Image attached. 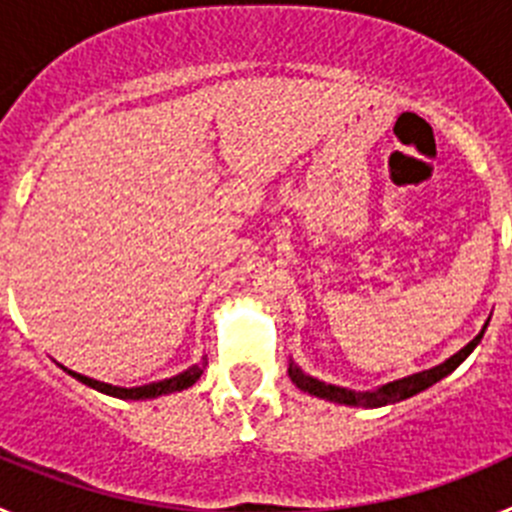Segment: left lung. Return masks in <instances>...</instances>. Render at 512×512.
<instances>
[{
	"mask_svg": "<svg viewBox=\"0 0 512 512\" xmlns=\"http://www.w3.org/2000/svg\"><path fill=\"white\" fill-rule=\"evenodd\" d=\"M485 328H482V333H479L474 341H469L467 346L461 348L459 354L451 356L449 361H443V364L433 366V369H428V372H420V374H413V377H405V379H397V382L384 384V387H379V390H374V392H351V390H343V387H336V384H325L315 377H307L300 366H295V364H289V377H292V382H295L300 390L310 392V395H315V397H323V400L343 402V405H356V408H382V405H392V402L408 400V397L428 390V387H431V384H436L438 379H443L446 374L454 372L456 366H459L461 361L472 354L474 346L482 341V336H485Z\"/></svg>",
	"mask_w": 512,
	"mask_h": 512,
	"instance_id": "obj_1",
	"label": "left lung"
}]
</instances>
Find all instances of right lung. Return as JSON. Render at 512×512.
Returning <instances> with one entry per match:
<instances>
[{"label":"right lung","instance_id":"obj_1","mask_svg":"<svg viewBox=\"0 0 512 512\" xmlns=\"http://www.w3.org/2000/svg\"><path fill=\"white\" fill-rule=\"evenodd\" d=\"M202 369H205V364L192 366V369H187V372L176 374V377H171V379H164V382L143 384V387H130V390H125V387H112V384L97 382V379H89V377H84V374L69 372V369H66V372H69L71 377L79 379V382L94 387V390L104 392V395L120 397V400H151V397L169 395V392H182V390H187V387H192V384L202 377Z\"/></svg>","mask_w":512,"mask_h":512}]
</instances>
